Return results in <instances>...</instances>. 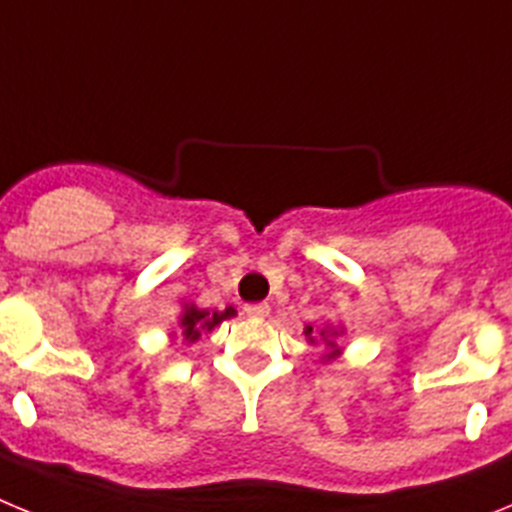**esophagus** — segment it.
<instances>
[{"mask_svg":"<svg viewBox=\"0 0 512 512\" xmlns=\"http://www.w3.org/2000/svg\"><path fill=\"white\" fill-rule=\"evenodd\" d=\"M243 312H246L248 318H266V315L271 312V307L266 305V302H256V305L243 307Z\"/></svg>","mask_w":512,"mask_h":512,"instance_id":"1","label":"esophagus"}]
</instances>
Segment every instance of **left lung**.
I'll return each mask as SVG.
<instances>
[{
  "instance_id": "8db88e82",
  "label": "left lung",
  "mask_w": 512,
  "mask_h": 512,
  "mask_svg": "<svg viewBox=\"0 0 512 512\" xmlns=\"http://www.w3.org/2000/svg\"><path fill=\"white\" fill-rule=\"evenodd\" d=\"M305 336H307V341H310V343L323 341L325 346H328V354H325V361H333L338 354H341V348H338V338L343 336V328H333V325H323V328H312V325H307Z\"/></svg>"
}]
</instances>
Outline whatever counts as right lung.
Instances as JSON below:
<instances>
[{
    "mask_svg": "<svg viewBox=\"0 0 512 512\" xmlns=\"http://www.w3.org/2000/svg\"><path fill=\"white\" fill-rule=\"evenodd\" d=\"M235 307H225V310H200L197 305H184V312L179 315V330L187 343L200 341L202 333L212 330L223 320L233 318Z\"/></svg>",
    "mask_w": 512,
    "mask_h": 512,
    "instance_id": "add662e5",
    "label": "right lung"
}]
</instances>
